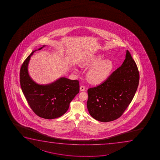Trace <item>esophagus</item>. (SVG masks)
Segmentation results:
<instances>
[{"mask_svg":"<svg viewBox=\"0 0 160 160\" xmlns=\"http://www.w3.org/2000/svg\"><path fill=\"white\" fill-rule=\"evenodd\" d=\"M85 87L84 86H81L80 87V90L81 91H85Z\"/></svg>","mask_w":160,"mask_h":160,"instance_id":"1","label":"esophagus"}]
</instances>
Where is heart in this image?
<instances>
[{"label": "heart", "mask_w": 160, "mask_h": 160, "mask_svg": "<svg viewBox=\"0 0 160 160\" xmlns=\"http://www.w3.org/2000/svg\"><path fill=\"white\" fill-rule=\"evenodd\" d=\"M81 66L90 68L88 70V78L93 83H101L109 76L113 68V63L110 59L103 60L102 56H97L83 61Z\"/></svg>", "instance_id": "obj_1"}]
</instances>
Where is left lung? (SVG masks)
<instances>
[{"mask_svg":"<svg viewBox=\"0 0 160 160\" xmlns=\"http://www.w3.org/2000/svg\"><path fill=\"white\" fill-rule=\"evenodd\" d=\"M139 81L137 66L127 50L120 67L101 85L88 90L87 107L91 116L103 122L119 118L133 98Z\"/></svg>","mask_w":160,"mask_h":160,"instance_id":"left-lung-1","label":"left lung"}]
</instances>
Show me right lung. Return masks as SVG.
Masks as SVG:
<instances>
[{
    "mask_svg": "<svg viewBox=\"0 0 160 160\" xmlns=\"http://www.w3.org/2000/svg\"><path fill=\"white\" fill-rule=\"evenodd\" d=\"M46 45L39 48L40 50ZM33 51L20 69V85L31 109L37 115L46 119L59 118L65 114L70 102L79 92V82L62 77L47 85H39L31 79L28 66Z\"/></svg>",
    "mask_w": 160,
    "mask_h": 160,
    "instance_id": "right-lung-1",
    "label": "right lung"
}]
</instances>
